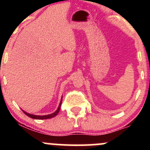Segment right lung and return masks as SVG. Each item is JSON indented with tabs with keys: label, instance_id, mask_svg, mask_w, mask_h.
<instances>
[{
	"label": "right lung",
	"instance_id": "right-lung-1",
	"mask_svg": "<svg viewBox=\"0 0 150 150\" xmlns=\"http://www.w3.org/2000/svg\"><path fill=\"white\" fill-rule=\"evenodd\" d=\"M61 102H62V99L61 100V102H60V104L59 106H58V109L56 110V111H55L54 113H51V114H49V115H45V116H37V115H33V114H30V113H27L26 111H23L22 110V111H23L24 113L25 114L27 115V116L30 117V118H34V119H39V120H43V119H49V118H53L54 116H56V115L58 114V112H59L60 111V108H61Z\"/></svg>",
	"mask_w": 150,
	"mask_h": 150
}]
</instances>
